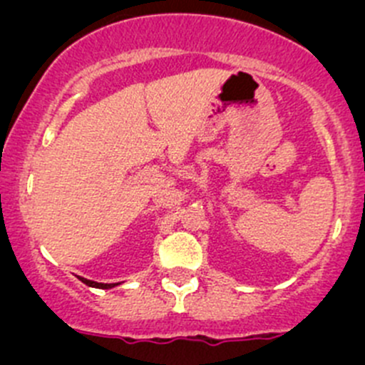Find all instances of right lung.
<instances>
[{
    "label": "right lung",
    "mask_w": 365,
    "mask_h": 365,
    "mask_svg": "<svg viewBox=\"0 0 365 365\" xmlns=\"http://www.w3.org/2000/svg\"><path fill=\"white\" fill-rule=\"evenodd\" d=\"M81 282H84L86 286L90 288H98V289H111L114 286H118L120 282H111V284H106V282H97V281H90V279H84V277H77Z\"/></svg>",
    "instance_id": "obj_1"
}]
</instances>
